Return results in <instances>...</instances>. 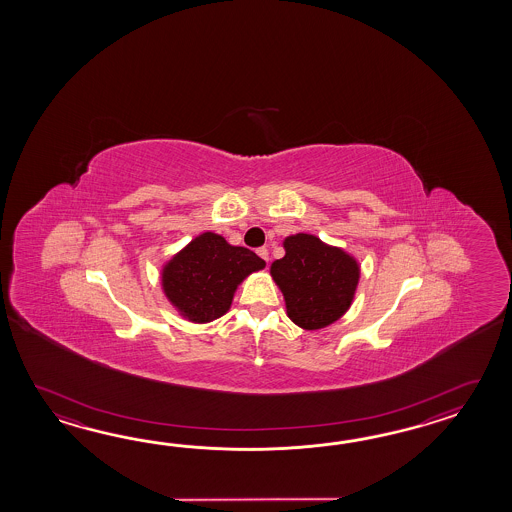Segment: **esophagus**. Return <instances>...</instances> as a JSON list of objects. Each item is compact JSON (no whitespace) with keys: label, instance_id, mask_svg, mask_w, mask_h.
<instances>
[{"label":"esophagus","instance_id":"1","mask_svg":"<svg viewBox=\"0 0 512 512\" xmlns=\"http://www.w3.org/2000/svg\"><path fill=\"white\" fill-rule=\"evenodd\" d=\"M258 256H260L263 261H269V249L261 247V249H258Z\"/></svg>","mask_w":512,"mask_h":512}]
</instances>
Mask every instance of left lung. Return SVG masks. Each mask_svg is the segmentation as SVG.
<instances>
[{
	"label": "left lung",
	"mask_w": 512,
	"mask_h": 512,
	"mask_svg": "<svg viewBox=\"0 0 512 512\" xmlns=\"http://www.w3.org/2000/svg\"><path fill=\"white\" fill-rule=\"evenodd\" d=\"M283 249L282 260L272 261L271 276L282 291L287 316L307 331L337 322L353 304L359 261L304 232L287 236Z\"/></svg>",
	"instance_id": "obj_1"
}]
</instances>
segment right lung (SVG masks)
<instances>
[{
	"mask_svg": "<svg viewBox=\"0 0 512 512\" xmlns=\"http://www.w3.org/2000/svg\"><path fill=\"white\" fill-rule=\"evenodd\" d=\"M265 261L245 247H234L216 232H203L164 263V296L188 322L207 324L225 315L234 293Z\"/></svg>",
	"mask_w": 512,
	"mask_h": 512,
	"instance_id": "right-lung-1",
	"label": "right lung"
}]
</instances>
